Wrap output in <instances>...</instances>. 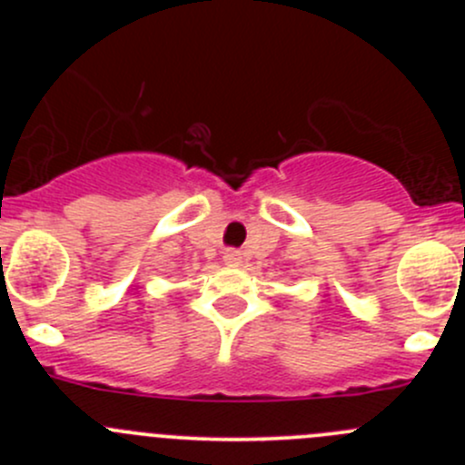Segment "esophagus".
<instances>
[{"label": "esophagus", "instance_id": "esophagus-1", "mask_svg": "<svg viewBox=\"0 0 465 465\" xmlns=\"http://www.w3.org/2000/svg\"><path fill=\"white\" fill-rule=\"evenodd\" d=\"M224 261H227L229 265H238V261H241V254H238L236 250H227V252H224Z\"/></svg>", "mask_w": 465, "mask_h": 465}]
</instances>
